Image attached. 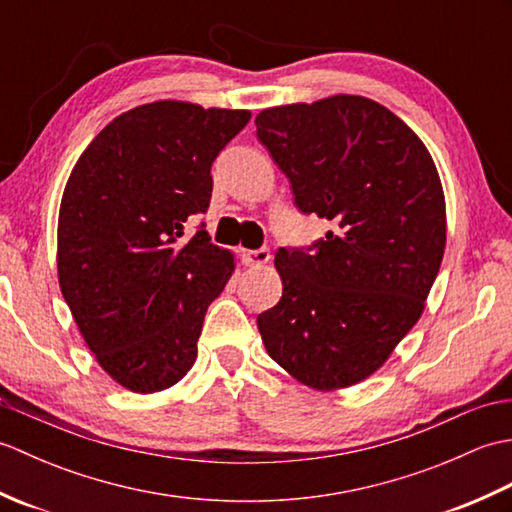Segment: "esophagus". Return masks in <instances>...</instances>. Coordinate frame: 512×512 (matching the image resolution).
Masks as SVG:
<instances>
[{"label":"esophagus","mask_w":512,"mask_h":512,"mask_svg":"<svg viewBox=\"0 0 512 512\" xmlns=\"http://www.w3.org/2000/svg\"><path fill=\"white\" fill-rule=\"evenodd\" d=\"M268 259H270V250L266 246L257 248V250H244L242 253V262L246 266H264V264H268Z\"/></svg>","instance_id":"obj_1"}]
</instances>
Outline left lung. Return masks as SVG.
Masks as SVG:
<instances>
[{
  "mask_svg": "<svg viewBox=\"0 0 512 512\" xmlns=\"http://www.w3.org/2000/svg\"><path fill=\"white\" fill-rule=\"evenodd\" d=\"M255 125L297 209L332 222L312 246L277 250L284 292L257 328L303 385L350 387L416 325L438 277L447 242L438 169L396 114L363 96L270 107Z\"/></svg>",
  "mask_w": 512,
  "mask_h": 512,
  "instance_id": "1",
  "label": "left lung"
}]
</instances>
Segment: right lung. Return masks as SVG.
<instances>
[{"instance_id": "add662e5", "label": "right lung", "mask_w": 512, "mask_h": 512, "mask_svg": "<svg viewBox=\"0 0 512 512\" xmlns=\"http://www.w3.org/2000/svg\"><path fill=\"white\" fill-rule=\"evenodd\" d=\"M250 121L244 110L158 101L121 114L96 136L65 184L59 286L96 361L123 387L176 385L198 356L206 308L233 257L204 224L211 167Z\"/></svg>"}]
</instances>
